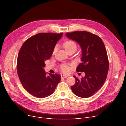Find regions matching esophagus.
<instances>
[{"mask_svg":"<svg viewBox=\"0 0 126 126\" xmlns=\"http://www.w3.org/2000/svg\"><path fill=\"white\" fill-rule=\"evenodd\" d=\"M68 77V76H67V75H61V78H66Z\"/></svg>","mask_w":126,"mask_h":126,"instance_id":"esophagus-1","label":"esophagus"}]
</instances>
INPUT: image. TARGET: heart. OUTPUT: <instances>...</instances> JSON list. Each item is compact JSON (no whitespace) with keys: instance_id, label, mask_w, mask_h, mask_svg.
<instances>
[{"instance_id":"obj_1","label":"heart","mask_w":126,"mask_h":126,"mask_svg":"<svg viewBox=\"0 0 126 126\" xmlns=\"http://www.w3.org/2000/svg\"><path fill=\"white\" fill-rule=\"evenodd\" d=\"M63 45L65 50H66V51L71 49H74L76 50L77 48L76 43L73 41H71V40L65 42L63 43ZM57 47L56 46V47H55V48H54V50H53V54H55L56 52L57 51ZM61 70H62L63 72H65V73H67V72H68L69 70V68L67 65L63 64L61 66Z\"/></svg>"}]
</instances>
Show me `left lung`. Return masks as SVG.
I'll return each mask as SVG.
<instances>
[{
    "instance_id": "left-lung-1",
    "label": "left lung",
    "mask_w": 126,
    "mask_h": 126,
    "mask_svg": "<svg viewBox=\"0 0 126 126\" xmlns=\"http://www.w3.org/2000/svg\"><path fill=\"white\" fill-rule=\"evenodd\" d=\"M65 35L80 45L82 62L76 70L85 73L81 80L74 76L76 83L71 89L78 96L90 97L101 88L107 76L109 61L104 43L100 37L86 31L66 32Z\"/></svg>"
}]
</instances>
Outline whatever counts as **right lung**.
I'll return each instance as SVG.
<instances>
[{"mask_svg": "<svg viewBox=\"0 0 126 126\" xmlns=\"http://www.w3.org/2000/svg\"><path fill=\"white\" fill-rule=\"evenodd\" d=\"M63 34L39 33L26 40L19 50L17 68L20 81L26 91L37 98L52 94L60 82V75H47L44 67Z\"/></svg>", "mask_w": 126, "mask_h": 126, "instance_id": "1", "label": "right lung"}]
</instances>
